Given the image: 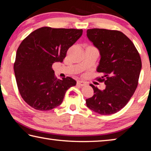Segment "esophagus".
Returning <instances> with one entry per match:
<instances>
[{
    "label": "esophagus",
    "instance_id": "1",
    "mask_svg": "<svg viewBox=\"0 0 151 151\" xmlns=\"http://www.w3.org/2000/svg\"><path fill=\"white\" fill-rule=\"evenodd\" d=\"M86 85V83L85 82H84L83 81H77V85H79V86H85Z\"/></svg>",
    "mask_w": 151,
    "mask_h": 151
}]
</instances>
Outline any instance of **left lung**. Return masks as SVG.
Masks as SVG:
<instances>
[{
	"label": "left lung",
	"instance_id": "left-lung-1",
	"mask_svg": "<svg viewBox=\"0 0 151 151\" xmlns=\"http://www.w3.org/2000/svg\"><path fill=\"white\" fill-rule=\"evenodd\" d=\"M88 40L101 55L96 70L103 73L98 80L106 87L101 91L93 85L94 95L86 99L88 108L96 113L109 115L126 105L137 87L142 63L132 42L118 30L88 29Z\"/></svg>",
	"mask_w": 151,
	"mask_h": 151
}]
</instances>
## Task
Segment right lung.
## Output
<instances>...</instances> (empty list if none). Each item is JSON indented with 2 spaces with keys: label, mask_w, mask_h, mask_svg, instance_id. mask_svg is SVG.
<instances>
[{
  "label": "right lung",
  "mask_w": 151,
  "mask_h": 151,
  "mask_svg": "<svg viewBox=\"0 0 151 151\" xmlns=\"http://www.w3.org/2000/svg\"><path fill=\"white\" fill-rule=\"evenodd\" d=\"M83 35L82 29L42 27L30 33L18 48L14 65L22 98L33 109L49 111L62 103L66 91L76 81L58 79L52 65L62 63L66 52Z\"/></svg>",
  "instance_id": "1"
}]
</instances>
